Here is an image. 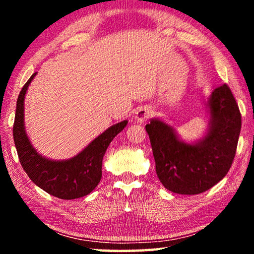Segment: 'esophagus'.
<instances>
[{
    "mask_svg": "<svg viewBox=\"0 0 254 254\" xmlns=\"http://www.w3.org/2000/svg\"><path fill=\"white\" fill-rule=\"evenodd\" d=\"M152 114V110L148 106L137 107L134 114V121L136 123H143L145 120H148Z\"/></svg>",
    "mask_w": 254,
    "mask_h": 254,
    "instance_id": "1",
    "label": "esophagus"
}]
</instances>
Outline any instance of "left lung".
<instances>
[{"mask_svg": "<svg viewBox=\"0 0 254 254\" xmlns=\"http://www.w3.org/2000/svg\"><path fill=\"white\" fill-rule=\"evenodd\" d=\"M206 105L209 127L203 139L186 143L173 127L151 119L145 126L160 183L168 190L196 195L225 177L235 157L241 131V113L226 84L215 88Z\"/></svg>", "mask_w": 254, "mask_h": 254, "instance_id": "8db88e82", "label": "left lung"}]
</instances>
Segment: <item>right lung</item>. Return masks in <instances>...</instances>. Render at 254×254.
I'll return each instance as SVG.
<instances>
[{"label": "right lung", "mask_w": 254, "mask_h": 254, "mask_svg": "<svg viewBox=\"0 0 254 254\" xmlns=\"http://www.w3.org/2000/svg\"><path fill=\"white\" fill-rule=\"evenodd\" d=\"M37 72L24 84L16 101L13 139L20 163L29 178L48 194L62 199L88 195L102 178V161L107 147L127 121L110 127L94 139L83 151L67 160H50L32 147L24 127V96Z\"/></svg>", "instance_id": "right-lung-1"}]
</instances>
